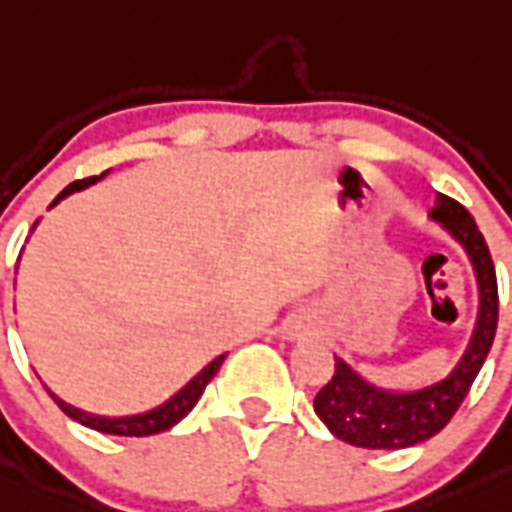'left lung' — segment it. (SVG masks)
I'll return each instance as SVG.
<instances>
[{
	"label": "left lung",
	"mask_w": 512,
	"mask_h": 512,
	"mask_svg": "<svg viewBox=\"0 0 512 512\" xmlns=\"http://www.w3.org/2000/svg\"><path fill=\"white\" fill-rule=\"evenodd\" d=\"M435 221H441L453 237L469 252L479 281V319L469 348L459 366L453 368L448 379L420 391L394 394V391L376 389L353 371L345 361L337 358L335 376L314 397V412L319 420L350 446L361 448H397L415 446L441 433L448 425L461 402L469 394L477 379L484 358L490 353L497 330V275L490 247L484 242L471 213L448 195H438V203L430 211Z\"/></svg>",
	"instance_id": "1"
}]
</instances>
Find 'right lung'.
I'll list each match as a JSON object with an SVG mask.
<instances>
[{
  "instance_id": "add662e5",
  "label": "right lung",
  "mask_w": 512,
  "mask_h": 512,
  "mask_svg": "<svg viewBox=\"0 0 512 512\" xmlns=\"http://www.w3.org/2000/svg\"><path fill=\"white\" fill-rule=\"evenodd\" d=\"M102 175H105V172H102ZM100 177H84V180L71 182V185H66V188L61 190V193L56 195V198H53L51 206H56V203H59L61 198H66V195L74 193V190L87 188V185H92V182L100 180ZM224 358H226V355H219V358H216V361H213V363H208V366L203 368V371L198 373V376H195V379L190 381L188 386H185V389L177 391V394L170 399V402H164L162 407H157V410H151V412H144V415L113 417V420H110V417H95V415H90V412L74 410V407H69V404H66V402H61V399L53 397L51 391H48V394H51L53 402L59 404L64 415H69L71 420L82 422V425H87V428L100 430V433H110V435H128V438H131V435H136V438H141V435L162 433V430L172 428L175 422H180L182 417L188 415V412L195 407V402L201 399V394H203V389H206L208 381H211L213 376H216V371H219V368H221Z\"/></svg>"
}]
</instances>
